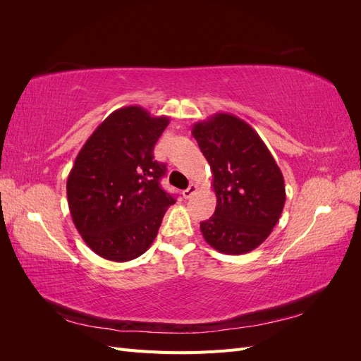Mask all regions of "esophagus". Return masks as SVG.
<instances>
[{"instance_id": "1", "label": "esophagus", "mask_w": 361, "mask_h": 361, "mask_svg": "<svg viewBox=\"0 0 361 361\" xmlns=\"http://www.w3.org/2000/svg\"><path fill=\"white\" fill-rule=\"evenodd\" d=\"M199 190V187H197V185H194V183H191L190 185V187L187 188V190H183L182 191V195H183V197L185 199H190L191 197V195L195 192V191H197Z\"/></svg>"}]
</instances>
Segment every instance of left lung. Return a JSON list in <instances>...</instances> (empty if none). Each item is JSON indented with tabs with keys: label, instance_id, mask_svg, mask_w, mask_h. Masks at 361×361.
Wrapping results in <instances>:
<instances>
[{
	"label": "left lung",
	"instance_id": "obj_1",
	"mask_svg": "<svg viewBox=\"0 0 361 361\" xmlns=\"http://www.w3.org/2000/svg\"><path fill=\"white\" fill-rule=\"evenodd\" d=\"M192 137L209 162L215 212L200 223L204 241L224 255L257 248L279 223L285 179L274 157L243 118L216 113L194 123Z\"/></svg>",
	"mask_w": 361,
	"mask_h": 361
}]
</instances>
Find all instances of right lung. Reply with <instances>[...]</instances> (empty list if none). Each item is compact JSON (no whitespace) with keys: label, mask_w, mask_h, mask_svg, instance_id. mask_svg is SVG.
Masks as SVG:
<instances>
[{"label":"right lung","mask_w":361,"mask_h":361,"mask_svg":"<svg viewBox=\"0 0 361 361\" xmlns=\"http://www.w3.org/2000/svg\"><path fill=\"white\" fill-rule=\"evenodd\" d=\"M170 123L138 105L118 108L85 141L69 173L66 191L72 221L97 256L128 262L155 241L174 199L159 179L166 164L154 147Z\"/></svg>","instance_id":"1"}]
</instances>
